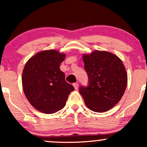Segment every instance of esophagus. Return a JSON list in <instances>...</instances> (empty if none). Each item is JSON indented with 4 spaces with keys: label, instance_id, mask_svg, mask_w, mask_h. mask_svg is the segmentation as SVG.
<instances>
[{
    "label": "esophagus",
    "instance_id": "1",
    "mask_svg": "<svg viewBox=\"0 0 147 147\" xmlns=\"http://www.w3.org/2000/svg\"><path fill=\"white\" fill-rule=\"evenodd\" d=\"M73 86L75 87V88L76 89V90H77V89L78 88V87H79V84L77 83H75L73 84Z\"/></svg>",
    "mask_w": 147,
    "mask_h": 147
}]
</instances>
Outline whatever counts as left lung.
<instances>
[{
	"label": "left lung",
	"mask_w": 147,
	"mask_h": 147,
	"mask_svg": "<svg viewBox=\"0 0 147 147\" xmlns=\"http://www.w3.org/2000/svg\"><path fill=\"white\" fill-rule=\"evenodd\" d=\"M88 76V86H80L79 93L91 111L104 113L120 100L127 86V74L120 59L106 51L95 50L83 56Z\"/></svg>",
	"instance_id": "obj_1"
}]
</instances>
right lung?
<instances>
[{
    "instance_id": "right-lung-1",
    "label": "right lung",
    "mask_w": 147,
    "mask_h": 147,
    "mask_svg": "<svg viewBox=\"0 0 147 147\" xmlns=\"http://www.w3.org/2000/svg\"><path fill=\"white\" fill-rule=\"evenodd\" d=\"M65 58V54L57 50H45L34 55L25 65L22 84L25 97L43 113H55L63 109L75 89L65 82V74L59 68Z\"/></svg>"
}]
</instances>
